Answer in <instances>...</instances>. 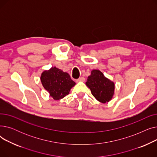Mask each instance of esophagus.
I'll use <instances>...</instances> for the list:
<instances>
[{"label":"esophagus","instance_id":"1","mask_svg":"<svg viewBox=\"0 0 157 157\" xmlns=\"http://www.w3.org/2000/svg\"><path fill=\"white\" fill-rule=\"evenodd\" d=\"M83 81H85V78L84 77H81V78H79V79H78L76 80L77 83H78V82H83Z\"/></svg>","mask_w":157,"mask_h":157}]
</instances>
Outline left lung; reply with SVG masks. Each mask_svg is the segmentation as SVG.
I'll use <instances>...</instances> for the list:
<instances>
[{"instance_id": "obj_1", "label": "left lung", "mask_w": 157, "mask_h": 157, "mask_svg": "<svg viewBox=\"0 0 157 157\" xmlns=\"http://www.w3.org/2000/svg\"><path fill=\"white\" fill-rule=\"evenodd\" d=\"M86 85L91 90L92 94L101 103L109 102L114 94V83L104 76L99 70L94 69L88 77Z\"/></svg>"}]
</instances>
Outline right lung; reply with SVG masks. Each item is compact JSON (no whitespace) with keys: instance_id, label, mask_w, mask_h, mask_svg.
Returning <instances> with one entry per match:
<instances>
[{"instance_id":"obj_1","label":"right lung","mask_w":157,"mask_h":157,"mask_svg":"<svg viewBox=\"0 0 157 157\" xmlns=\"http://www.w3.org/2000/svg\"><path fill=\"white\" fill-rule=\"evenodd\" d=\"M40 79L43 87L55 101L60 100L67 95L71 89L76 85L67 72L56 67L43 71Z\"/></svg>"}]
</instances>
